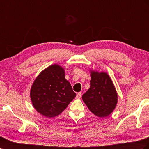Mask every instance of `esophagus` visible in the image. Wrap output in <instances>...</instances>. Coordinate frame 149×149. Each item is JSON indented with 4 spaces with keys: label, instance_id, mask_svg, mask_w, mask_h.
<instances>
[{
    "label": "esophagus",
    "instance_id": "34e87169",
    "mask_svg": "<svg viewBox=\"0 0 149 149\" xmlns=\"http://www.w3.org/2000/svg\"><path fill=\"white\" fill-rule=\"evenodd\" d=\"M81 92H79V93H78V94L76 95V98L77 99H80L81 98Z\"/></svg>",
    "mask_w": 149,
    "mask_h": 149
}]
</instances>
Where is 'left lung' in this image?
<instances>
[{
  "label": "left lung",
  "instance_id": "obj_1",
  "mask_svg": "<svg viewBox=\"0 0 149 149\" xmlns=\"http://www.w3.org/2000/svg\"><path fill=\"white\" fill-rule=\"evenodd\" d=\"M90 87L82 96L84 103L93 114L108 116L115 108L117 93L110 77L105 72L91 71Z\"/></svg>",
  "mask_w": 149,
  "mask_h": 149
}]
</instances>
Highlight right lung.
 <instances>
[{
  "mask_svg": "<svg viewBox=\"0 0 149 149\" xmlns=\"http://www.w3.org/2000/svg\"><path fill=\"white\" fill-rule=\"evenodd\" d=\"M31 100L36 111L47 118L59 115L76 96L65 78L64 68L53 65L39 73L31 86Z\"/></svg>",
  "mask_w": 149,
  "mask_h": 149,
  "instance_id": "1",
  "label": "right lung"
}]
</instances>
